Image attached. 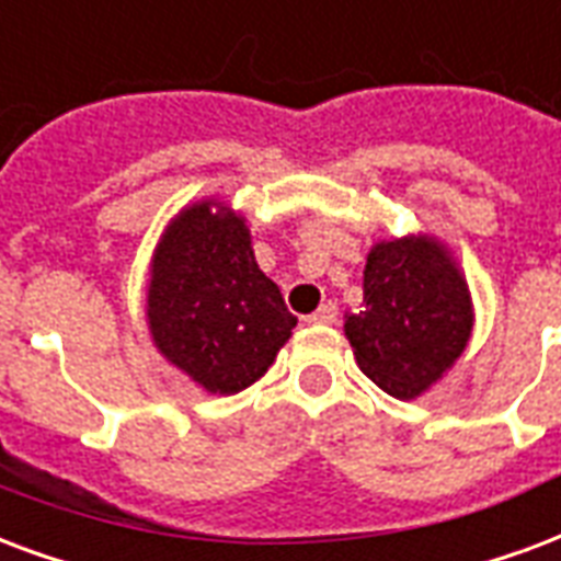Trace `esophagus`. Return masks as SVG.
<instances>
[{
    "label": "esophagus",
    "instance_id": "1",
    "mask_svg": "<svg viewBox=\"0 0 561 561\" xmlns=\"http://www.w3.org/2000/svg\"><path fill=\"white\" fill-rule=\"evenodd\" d=\"M306 320H309V323H320V327H329V323H335L337 320V306L335 302H323V306Z\"/></svg>",
    "mask_w": 561,
    "mask_h": 561
}]
</instances>
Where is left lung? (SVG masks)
Returning a JSON list of instances; mask_svg holds the SVG:
<instances>
[{
	"mask_svg": "<svg viewBox=\"0 0 561 561\" xmlns=\"http://www.w3.org/2000/svg\"><path fill=\"white\" fill-rule=\"evenodd\" d=\"M470 332L468 282L442 241L409 234L376 243L365 264L362 309L344 320L367 379L397 400H414L456 365Z\"/></svg>",
	"mask_w": 561,
	"mask_h": 561,
	"instance_id": "obj_1",
	"label": "left lung"
}]
</instances>
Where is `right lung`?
<instances>
[{"label": "right lung", "mask_w": 561, "mask_h": 561, "mask_svg": "<svg viewBox=\"0 0 561 561\" xmlns=\"http://www.w3.org/2000/svg\"><path fill=\"white\" fill-rule=\"evenodd\" d=\"M149 335L208 394L267 374L297 318L255 262L247 220L217 199L182 208L149 264Z\"/></svg>", "instance_id": "1"}]
</instances>
